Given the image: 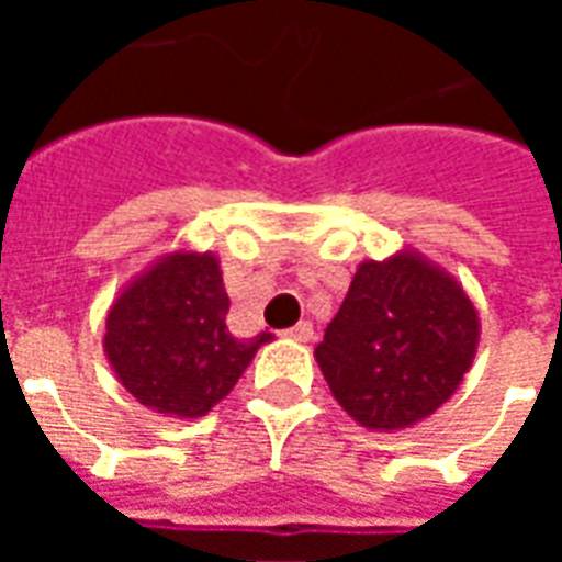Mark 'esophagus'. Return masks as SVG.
<instances>
[{
  "label": "esophagus",
  "mask_w": 562,
  "mask_h": 562,
  "mask_svg": "<svg viewBox=\"0 0 562 562\" xmlns=\"http://www.w3.org/2000/svg\"><path fill=\"white\" fill-rule=\"evenodd\" d=\"M285 337H292V340L297 342H310L313 340V325H310V322H297L294 328L285 330Z\"/></svg>",
  "instance_id": "34e87169"
}]
</instances>
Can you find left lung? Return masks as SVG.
Instances as JSON below:
<instances>
[{
    "label": "left lung",
    "mask_w": 562,
    "mask_h": 562,
    "mask_svg": "<svg viewBox=\"0 0 562 562\" xmlns=\"http://www.w3.org/2000/svg\"><path fill=\"white\" fill-rule=\"evenodd\" d=\"M482 322L470 294L418 249L361 261L316 346L330 394L367 430L397 434L460 389Z\"/></svg>",
    "instance_id": "8db88e82"
}]
</instances>
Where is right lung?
Instances as JSON below:
<instances>
[{"instance_id": "right-lung-1", "label": "right lung", "mask_w": 562, "mask_h": 562, "mask_svg": "<svg viewBox=\"0 0 562 562\" xmlns=\"http://www.w3.org/2000/svg\"><path fill=\"white\" fill-rule=\"evenodd\" d=\"M220 258L180 246L120 289L104 316V355L120 385L153 413L201 418L225 401L273 334L234 337Z\"/></svg>"}]
</instances>
